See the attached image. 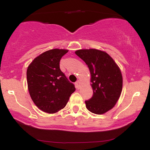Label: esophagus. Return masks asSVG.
Wrapping results in <instances>:
<instances>
[{"label": "esophagus", "mask_w": 150, "mask_h": 150, "mask_svg": "<svg viewBox=\"0 0 150 150\" xmlns=\"http://www.w3.org/2000/svg\"><path fill=\"white\" fill-rule=\"evenodd\" d=\"M75 85H76V87L78 89H79L80 88H81V82H80L79 81H77L76 82Z\"/></svg>", "instance_id": "obj_1"}]
</instances>
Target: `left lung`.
Instances as JSON below:
<instances>
[{"instance_id": "8db88e82", "label": "left lung", "mask_w": 150, "mask_h": 150, "mask_svg": "<svg viewBox=\"0 0 150 150\" xmlns=\"http://www.w3.org/2000/svg\"><path fill=\"white\" fill-rule=\"evenodd\" d=\"M85 61L91 74L93 96L86 100V107L97 115L113 108L122 91L123 79L120 67L107 53L96 49H83L75 52Z\"/></svg>"}]
</instances>
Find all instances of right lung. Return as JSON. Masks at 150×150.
<instances>
[{"label": "right lung", "instance_id": "right-lung-1", "mask_svg": "<svg viewBox=\"0 0 150 150\" xmlns=\"http://www.w3.org/2000/svg\"><path fill=\"white\" fill-rule=\"evenodd\" d=\"M68 52L52 49L37 57L26 71L28 89L35 104L48 113H55L66 106L75 87L60 69L59 62Z\"/></svg>", "mask_w": 150, "mask_h": 150}]
</instances>
